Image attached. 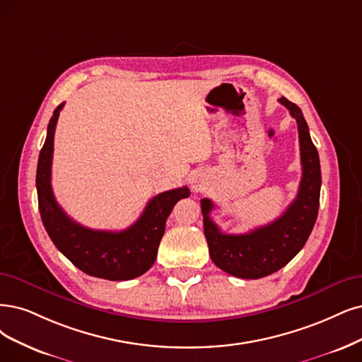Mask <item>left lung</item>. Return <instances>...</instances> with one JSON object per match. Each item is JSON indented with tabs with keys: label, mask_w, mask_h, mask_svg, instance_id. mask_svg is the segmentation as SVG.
I'll list each match as a JSON object with an SVG mask.
<instances>
[{
	"label": "left lung",
	"mask_w": 362,
	"mask_h": 362,
	"mask_svg": "<svg viewBox=\"0 0 362 362\" xmlns=\"http://www.w3.org/2000/svg\"><path fill=\"white\" fill-rule=\"evenodd\" d=\"M279 103L297 120L303 165L298 194L284 215L246 234H225L210 219L215 204L209 198L202 199L210 258L221 270L240 279H261L285 267L303 249L317 218L322 183L317 151L300 107L285 97Z\"/></svg>",
	"instance_id": "1"
}]
</instances>
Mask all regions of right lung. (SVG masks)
Returning a JSON list of instances; mask_svg holds the SVG:
<instances>
[{
	"instance_id": "obj_1",
	"label": "right lung",
	"mask_w": 362,
	"mask_h": 362,
	"mask_svg": "<svg viewBox=\"0 0 362 362\" xmlns=\"http://www.w3.org/2000/svg\"><path fill=\"white\" fill-rule=\"evenodd\" d=\"M62 107L64 103L49 120L37 165L38 210L45 228L53 245L83 273L107 280L136 279L153 265L174 204L191 192L183 186L158 194L147 203L141 216L124 231L90 230L74 222L57 203L50 185L53 137Z\"/></svg>"
}]
</instances>
